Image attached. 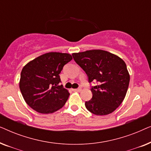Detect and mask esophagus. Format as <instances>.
<instances>
[{
  "label": "esophagus",
  "mask_w": 151,
  "mask_h": 151,
  "mask_svg": "<svg viewBox=\"0 0 151 151\" xmlns=\"http://www.w3.org/2000/svg\"><path fill=\"white\" fill-rule=\"evenodd\" d=\"M73 91H77V92H79L81 91V88H74V89H73Z\"/></svg>",
  "instance_id": "esophagus-1"
}]
</instances>
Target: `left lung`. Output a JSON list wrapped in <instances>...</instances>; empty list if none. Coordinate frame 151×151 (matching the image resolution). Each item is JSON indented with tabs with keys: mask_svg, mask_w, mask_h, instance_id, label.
<instances>
[{
	"mask_svg": "<svg viewBox=\"0 0 151 151\" xmlns=\"http://www.w3.org/2000/svg\"><path fill=\"white\" fill-rule=\"evenodd\" d=\"M76 63L86 72L92 86V98L85 102L91 113L105 115L113 112L127 94L130 76L124 61L117 55L100 49L73 53Z\"/></svg>",
	"mask_w": 151,
	"mask_h": 151,
	"instance_id": "8db88e82",
	"label": "left lung"
}]
</instances>
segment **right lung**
<instances>
[{
    "label": "right lung",
    "mask_w": 151,
    "mask_h": 151,
    "mask_svg": "<svg viewBox=\"0 0 151 151\" xmlns=\"http://www.w3.org/2000/svg\"><path fill=\"white\" fill-rule=\"evenodd\" d=\"M72 60L69 53L49 52L37 57L22 68L19 82L24 101L40 113H52L68 100V90L59 85V74Z\"/></svg>",
    "instance_id": "add662e5"
}]
</instances>
